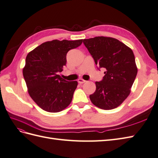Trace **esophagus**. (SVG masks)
Returning a JSON list of instances; mask_svg holds the SVG:
<instances>
[{
  "label": "esophagus",
  "mask_w": 158,
  "mask_h": 158,
  "mask_svg": "<svg viewBox=\"0 0 158 158\" xmlns=\"http://www.w3.org/2000/svg\"><path fill=\"white\" fill-rule=\"evenodd\" d=\"M85 82H86L85 80H84L83 79H78V83H80V84H82V83H84Z\"/></svg>",
  "instance_id": "1"
}]
</instances>
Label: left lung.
Returning <instances> with one entry per match:
<instances>
[{
    "instance_id": "1",
    "label": "left lung",
    "mask_w": 158,
    "mask_h": 158,
    "mask_svg": "<svg viewBox=\"0 0 158 158\" xmlns=\"http://www.w3.org/2000/svg\"><path fill=\"white\" fill-rule=\"evenodd\" d=\"M98 69L105 68L104 77L96 81V90L89 95L93 104L105 110L115 109L130 94L137 73L135 56L119 40L105 37L83 39Z\"/></svg>"
}]
</instances>
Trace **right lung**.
Returning a JSON list of instances; mask_svg holds the SVG:
<instances>
[{"label": "right lung", "mask_w": 158, "mask_h": 158, "mask_svg": "<svg viewBox=\"0 0 158 158\" xmlns=\"http://www.w3.org/2000/svg\"><path fill=\"white\" fill-rule=\"evenodd\" d=\"M82 42L83 39L52 40L42 43L27 55L24 79L31 98L43 110L59 112L71 103L78 83L68 81L57 74L66 65L68 51Z\"/></svg>", "instance_id": "1"}]
</instances>
